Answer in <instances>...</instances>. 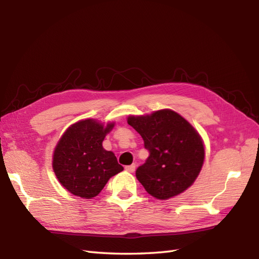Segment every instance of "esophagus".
Here are the masks:
<instances>
[{
    "label": "esophagus",
    "mask_w": 259,
    "mask_h": 259,
    "mask_svg": "<svg viewBox=\"0 0 259 259\" xmlns=\"http://www.w3.org/2000/svg\"><path fill=\"white\" fill-rule=\"evenodd\" d=\"M124 169L126 170V171H129V172H134L135 169H136V164L133 163V164H130V166H125Z\"/></svg>",
    "instance_id": "34e87169"
}]
</instances>
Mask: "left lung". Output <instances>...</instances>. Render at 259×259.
<instances>
[{
  "mask_svg": "<svg viewBox=\"0 0 259 259\" xmlns=\"http://www.w3.org/2000/svg\"><path fill=\"white\" fill-rule=\"evenodd\" d=\"M128 123L140 134L149 151L146 162L136 170L148 194L168 199L192 185L202 167L205 149L188 121L164 109L144 117L130 115Z\"/></svg>",
  "mask_w": 259,
  "mask_h": 259,
  "instance_id": "8db88e82",
  "label": "left lung"
}]
</instances>
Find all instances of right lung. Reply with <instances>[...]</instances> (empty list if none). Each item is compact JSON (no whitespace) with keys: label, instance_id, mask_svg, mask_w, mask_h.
<instances>
[{"label":"right lung","instance_id":"right-lung-1","mask_svg":"<svg viewBox=\"0 0 259 259\" xmlns=\"http://www.w3.org/2000/svg\"><path fill=\"white\" fill-rule=\"evenodd\" d=\"M113 128L93 119L69 126L53 155V170L60 183L71 194L91 199L112 176L122 171L113 152L103 149L104 137Z\"/></svg>","mask_w":259,"mask_h":259}]
</instances>
